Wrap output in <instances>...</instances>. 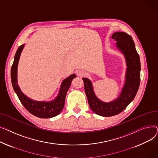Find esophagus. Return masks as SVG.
Instances as JSON below:
<instances>
[{
	"mask_svg": "<svg viewBox=\"0 0 158 158\" xmlns=\"http://www.w3.org/2000/svg\"><path fill=\"white\" fill-rule=\"evenodd\" d=\"M77 75L78 77H83L85 75V72L83 71H77Z\"/></svg>",
	"mask_w": 158,
	"mask_h": 158,
	"instance_id": "esophagus-1",
	"label": "esophagus"
}]
</instances>
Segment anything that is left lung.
<instances>
[{
	"mask_svg": "<svg viewBox=\"0 0 158 158\" xmlns=\"http://www.w3.org/2000/svg\"><path fill=\"white\" fill-rule=\"evenodd\" d=\"M112 38L117 41V48L124 54L127 66L125 83L119 96L113 101L105 103L95 95L91 81L87 78H82L90 108L95 114L103 117L114 116L123 112L134 99L140 82V57L131 36L124 32H117Z\"/></svg>",
	"mask_w": 158,
	"mask_h": 158,
	"instance_id": "1",
	"label": "left lung"
}]
</instances>
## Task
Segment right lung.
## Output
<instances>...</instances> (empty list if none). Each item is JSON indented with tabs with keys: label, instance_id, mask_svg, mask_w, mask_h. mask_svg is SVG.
Returning <instances> with one entry per match:
<instances>
[{
	"label": "right lung",
	"instance_id": "1",
	"mask_svg": "<svg viewBox=\"0 0 158 158\" xmlns=\"http://www.w3.org/2000/svg\"><path fill=\"white\" fill-rule=\"evenodd\" d=\"M23 47L24 44H22L18 47L11 69V78L13 89L22 104L31 114L39 118H46L57 116L60 113L64 106L67 92L72 80L77 76L75 74H73L62 81L57 97L52 101H36L29 98L21 91L17 83L18 64Z\"/></svg>",
	"mask_w": 158,
	"mask_h": 158
}]
</instances>
